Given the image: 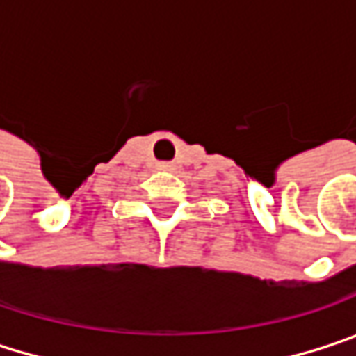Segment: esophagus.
Wrapping results in <instances>:
<instances>
[{
    "label": "esophagus",
    "instance_id": "obj_1",
    "mask_svg": "<svg viewBox=\"0 0 356 356\" xmlns=\"http://www.w3.org/2000/svg\"><path fill=\"white\" fill-rule=\"evenodd\" d=\"M161 169H171V165H167V163H163V165H161Z\"/></svg>",
    "mask_w": 356,
    "mask_h": 356
}]
</instances>
